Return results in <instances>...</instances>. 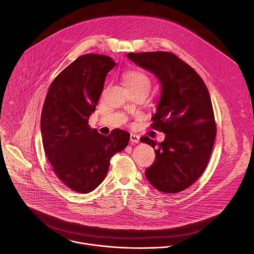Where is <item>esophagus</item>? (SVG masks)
<instances>
[{
  "label": "esophagus",
  "instance_id": "obj_1",
  "mask_svg": "<svg viewBox=\"0 0 254 254\" xmlns=\"http://www.w3.org/2000/svg\"><path fill=\"white\" fill-rule=\"evenodd\" d=\"M130 141L137 143L139 141V135L136 133H130Z\"/></svg>",
  "mask_w": 254,
  "mask_h": 254
}]
</instances>
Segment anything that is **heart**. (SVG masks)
Returning <instances> with one entry per match:
<instances>
[{"label":"heart","mask_w":254,"mask_h":254,"mask_svg":"<svg viewBox=\"0 0 254 254\" xmlns=\"http://www.w3.org/2000/svg\"><path fill=\"white\" fill-rule=\"evenodd\" d=\"M123 78L128 89L139 88V87H145L149 89V86H150L149 77L141 70H137V69L127 70L123 73Z\"/></svg>","instance_id":"b5f03b06"}]
</instances>
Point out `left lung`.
<instances>
[{"mask_svg":"<svg viewBox=\"0 0 254 254\" xmlns=\"http://www.w3.org/2000/svg\"><path fill=\"white\" fill-rule=\"evenodd\" d=\"M127 58L161 83L151 127L164 132L165 138L160 143L140 138L153 148L157 145L145 177L157 190L178 193L200 178L212 151L216 124L208 90L200 75L173 53H128Z\"/></svg>","mask_w":254,"mask_h":254,"instance_id":"left-lung-1","label":"left lung"}]
</instances>
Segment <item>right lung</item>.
Wrapping results in <instances>:
<instances>
[{"mask_svg":"<svg viewBox=\"0 0 254 254\" xmlns=\"http://www.w3.org/2000/svg\"><path fill=\"white\" fill-rule=\"evenodd\" d=\"M116 64L104 55L78 57L55 77L44 103L41 130L46 155L57 177L79 193L102 184L112 156L128 143L129 133L123 129L103 135L89 126L107 73Z\"/></svg>","mask_w":254,"mask_h":254,"instance_id":"right-lung-1","label":"right lung"}]
</instances>
